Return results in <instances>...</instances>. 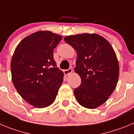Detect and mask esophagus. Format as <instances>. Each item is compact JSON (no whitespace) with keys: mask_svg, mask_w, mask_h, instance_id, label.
<instances>
[{"mask_svg":"<svg viewBox=\"0 0 134 134\" xmlns=\"http://www.w3.org/2000/svg\"><path fill=\"white\" fill-rule=\"evenodd\" d=\"M72 72H73V69H72L71 68H69V69H67V70H65L64 74L65 75H69L71 74Z\"/></svg>","mask_w":134,"mask_h":134,"instance_id":"1","label":"esophagus"}]
</instances>
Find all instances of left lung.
Instances as JSON below:
<instances>
[{
  "instance_id": "1",
  "label": "left lung",
  "mask_w": 134,
  "mask_h": 134,
  "mask_svg": "<svg viewBox=\"0 0 134 134\" xmlns=\"http://www.w3.org/2000/svg\"><path fill=\"white\" fill-rule=\"evenodd\" d=\"M64 40L77 52L75 72L81 84L74 90L75 97L85 108L94 109L108 99L116 88L119 64L113 47L97 34L67 36Z\"/></svg>"
}]
</instances>
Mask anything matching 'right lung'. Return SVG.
Listing matches in <instances>:
<instances>
[{
	"mask_svg": "<svg viewBox=\"0 0 134 134\" xmlns=\"http://www.w3.org/2000/svg\"><path fill=\"white\" fill-rule=\"evenodd\" d=\"M62 37L50 31L36 32L24 37L13 53V85L22 98L35 108L53 104L63 82L64 73L57 67L53 53Z\"/></svg>",
	"mask_w": 134,
	"mask_h": 134,
	"instance_id": "1",
	"label": "right lung"
}]
</instances>
